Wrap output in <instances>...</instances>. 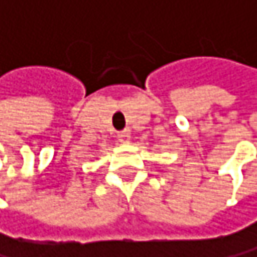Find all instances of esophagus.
<instances>
[{"mask_svg": "<svg viewBox=\"0 0 257 257\" xmlns=\"http://www.w3.org/2000/svg\"><path fill=\"white\" fill-rule=\"evenodd\" d=\"M117 137H118V142L123 143V145H127V143L131 142V133H130V131H123V133H120Z\"/></svg>", "mask_w": 257, "mask_h": 257, "instance_id": "1", "label": "esophagus"}]
</instances>
